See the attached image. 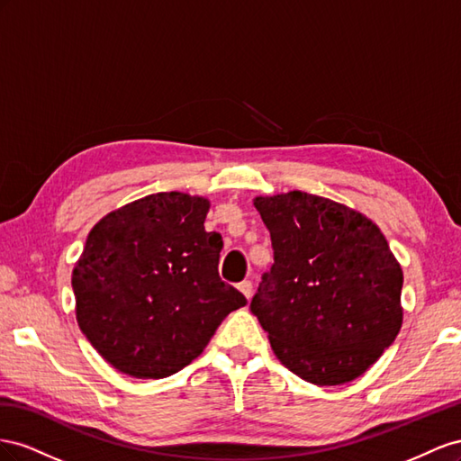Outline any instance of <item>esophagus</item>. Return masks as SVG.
<instances>
[{"label":"esophagus","mask_w":461,"mask_h":461,"mask_svg":"<svg viewBox=\"0 0 461 461\" xmlns=\"http://www.w3.org/2000/svg\"><path fill=\"white\" fill-rule=\"evenodd\" d=\"M240 292L249 299V297H251L253 295V284L251 282H249V280H243L240 285Z\"/></svg>","instance_id":"esophagus-1"}]
</instances>
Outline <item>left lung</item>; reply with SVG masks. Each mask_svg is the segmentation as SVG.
<instances>
[{"label": "left lung", "instance_id": "8db88e82", "mask_svg": "<svg viewBox=\"0 0 461 461\" xmlns=\"http://www.w3.org/2000/svg\"><path fill=\"white\" fill-rule=\"evenodd\" d=\"M274 265L251 311L284 366L317 386L351 383L396 339L403 272L373 220L303 191L257 196Z\"/></svg>", "mask_w": 461, "mask_h": 461}]
</instances>
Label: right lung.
Here are the masks:
<instances>
[{"instance_id":"1","label":"right lung","mask_w":461,"mask_h":461,"mask_svg":"<svg viewBox=\"0 0 461 461\" xmlns=\"http://www.w3.org/2000/svg\"><path fill=\"white\" fill-rule=\"evenodd\" d=\"M204 196L156 193L104 216L71 276L77 322L113 369L164 378L199 357L247 299L218 274Z\"/></svg>"}]
</instances>
